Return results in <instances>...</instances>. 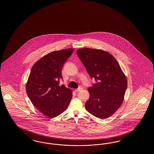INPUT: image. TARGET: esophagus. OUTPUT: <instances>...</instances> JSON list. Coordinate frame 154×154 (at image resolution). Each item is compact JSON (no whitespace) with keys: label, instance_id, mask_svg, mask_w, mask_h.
Here are the masks:
<instances>
[{"label":"esophagus","instance_id":"1","mask_svg":"<svg viewBox=\"0 0 154 154\" xmlns=\"http://www.w3.org/2000/svg\"><path fill=\"white\" fill-rule=\"evenodd\" d=\"M82 88H83L82 87V86H80L79 88H76V89H75V91L76 92H79L80 91V90H82Z\"/></svg>","mask_w":154,"mask_h":154}]
</instances>
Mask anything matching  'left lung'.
Instances as JSON below:
<instances>
[{
	"instance_id": "8db88e82",
	"label": "left lung",
	"mask_w": 154,
	"mask_h": 154,
	"mask_svg": "<svg viewBox=\"0 0 154 154\" xmlns=\"http://www.w3.org/2000/svg\"><path fill=\"white\" fill-rule=\"evenodd\" d=\"M77 55L96 82L88 88L85 108L95 117H110L121 106L127 88V79L114 57L101 49H79Z\"/></svg>"
}]
</instances>
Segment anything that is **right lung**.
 Here are the masks:
<instances>
[{"instance_id": "1", "label": "right lung", "mask_w": 154, "mask_h": 154, "mask_svg": "<svg viewBox=\"0 0 154 154\" xmlns=\"http://www.w3.org/2000/svg\"><path fill=\"white\" fill-rule=\"evenodd\" d=\"M74 49L49 53L33 66L26 85L28 97L38 110L48 118L59 116L68 108L72 90L59 82L64 64Z\"/></svg>"}]
</instances>
